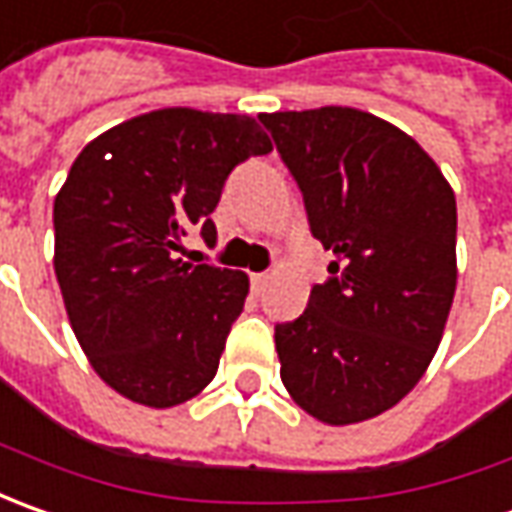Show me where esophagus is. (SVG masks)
Masks as SVG:
<instances>
[{"label": "esophagus", "mask_w": 512, "mask_h": 512, "mask_svg": "<svg viewBox=\"0 0 512 512\" xmlns=\"http://www.w3.org/2000/svg\"><path fill=\"white\" fill-rule=\"evenodd\" d=\"M266 286H269V274L266 272L252 274V291H255V294H263V291H266Z\"/></svg>", "instance_id": "esophagus-1"}]
</instances>
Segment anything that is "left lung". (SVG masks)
<instances>
[{
  "label": "left lung",
  "mask_w": 512,
  "mask_h": 512,
  "mask_svg": "<svg viewBox=\"0 0 512 512\" xmlns=\"http://www.w3.org/2000/svg\"><path fill=\"white\" fill-rule=\"evenodd\" d=\"M260 124L334 260L306 311L274 326L280 379L328 425L394 408L439 348L456 291V198L411 135L351 107Z\"/></svg>",
  "instance_id": "1"
}]
</instances>
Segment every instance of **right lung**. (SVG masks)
<instances>
[{"label":"right lung","mask_w":512,"mask_h":512,"mask_svg":"<svg viewBox=\"0 0 512 512\" xmlns=\"http://www.w3.org/2000/svg\"><path fill=\"white\" fill-rule=\"evenodd\" d=\"M272 152L249 115L169 107L90 141L53 203L56 280L96 374L121 397L172 408L212 382L249 277L184 263L181 238L218 240L229 172Z\"/></svg>","instance_id":"right-lung-1"}]
</instances>
